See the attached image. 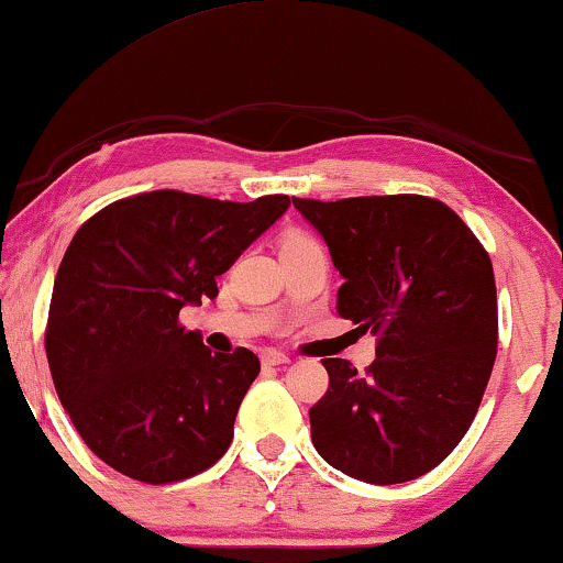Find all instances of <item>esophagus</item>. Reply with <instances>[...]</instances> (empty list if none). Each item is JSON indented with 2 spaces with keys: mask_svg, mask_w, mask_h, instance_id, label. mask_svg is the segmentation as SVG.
Masks as SVG:
<instances>
[{
  "mask_svg": "<svg viewBox=\"0 0 563 563\" xmlns=\"http://www.w3.org/2000/svg\"><path fill=\"white\" fill-rule=\"evenodd\" d=\"M288 362H290V356L285 354V351L271 349V351H265V354H263V364L265 366H280V364H288Z\"/></svg>",
  "mask_w": 563,
  "mask_h": 563,
  "instance_id": "obj_1",
  "label": "esophagus"
}]
</instances>
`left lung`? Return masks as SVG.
<instances>
[{
    "label": "left lung",
    "instance_id": "left-lung-1",
    "mask_svg": "<svg viewBox=\"0 0 563 563\" xmlns=\"http://www.w3.org/2000/svg\"><path fill=\"white\" fill-rule=\"evenodd\" d=\"M292 205L341 273L339 316L379 335L366 374L346 358H323L329 391L310 407V440L356 481H415L457 448L488 387L498 349L490 257L440 199Z\"/></svg>",
    "mask_w": 563,
    "mask_h": 563
}]
</instances>
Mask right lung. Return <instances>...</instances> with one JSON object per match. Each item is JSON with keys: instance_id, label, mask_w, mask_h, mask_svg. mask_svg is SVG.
Returning <instances> with one entry per match:
<instances>
[{"instance_id": "right-lung-1", "label": "right lung", "mask_w": 563, "mask_h": 563, "mask_svg": "<svg viewBox=\"0 0 563 563\" xmlns=\"http://www.w3.org/2000/svg\"><path fill=\"white\" fill-rule=\"evenodd\" d=\"M288 207L285 195L220 201L158 189L113 201L75 232L45 351L57 397L106 465L164 485L228 452L260 358L212 354L179 310L217 298V275Z\"/></svg>"}]
</instances>
